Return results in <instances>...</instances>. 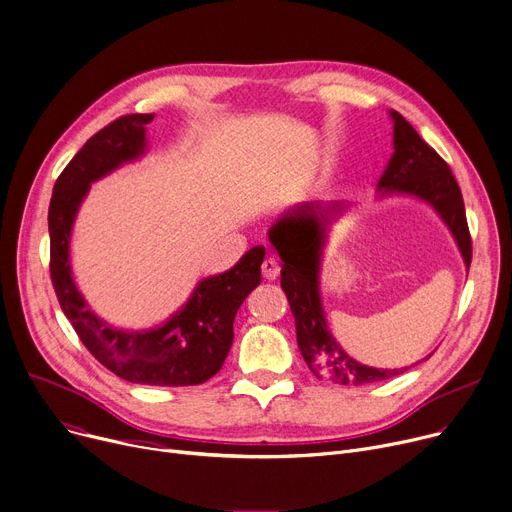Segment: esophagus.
<instances>
[{
  "label": "esophagus",
  "instance_id": "34e87169",
  "mask_svg": "<svg viewBox=\"0 0 512 512\" xmlns=\"http://www.w3.org/2000/svg\"><path fill=\"white\" fill-rule=\"evenodd\" d=\"M279 272H281V266H279V262L274 260V258H266V260L262 262V274H264V279L274 281V279L279 277Z\"/></svg>",
  "mask_w": 512,
  "mask_h": 512
}]
</instances>
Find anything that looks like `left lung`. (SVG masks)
<instances>
[{"mask_svg": "<svg viewBox=\"0 0 512 512\" xmlns=\"http://www.w3.org/2000/svg\"><path fill=\"white\" fill-rule=\"evenodd\" d=\"M391 119L396 153H393L391 162L379 178L377 188L383 192L414 194L435 207L449 225L469 270L471 235L463 196L451 168L400 112L391 110ZM268 238L283 260L281 287L295 318L299 350L313 375L340 385H363L389 379L410 369L365 367L350 359L332 338L324 320L318 291L324 229L313 207H303L277 221V225L270 229Z\"/></svg>", "mask_w": 512, "mask_h": 512, "instance_id": "obj_1", "label": "left lung"}]
</instances>
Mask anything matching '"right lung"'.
Here are the masks:
<instances>
[{
	"label": "right lung",
	"mask_w": 512,
	"mask_h": 512,
	"mask_svg": "<svg viewBox=\"0 0 512 512\" xmlns=\"http://www.w3.org/2000/svg\"><path fill=\"white\" fill-rule=\"evenodd\" d=\"M151 121L153 114L119 116L90 137L59 174L49 207L51 281L73 330L108 371L143 385H199L223 367L235 313L260 285L264 246L246 252L231 270L205 279L162 328L147 332L116 330L96 318L69 270V233L90 182L141 155Z\"/></svg>",
	"instance_id": "obj_1"
}]
</instances>
